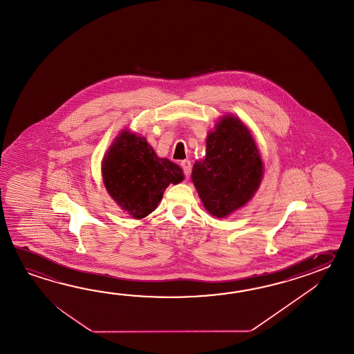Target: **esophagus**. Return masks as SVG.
<instances>
[{"mask_svg":"<svg viewBox=\"0 0 354 354\" xmlns=\"http://www.w3.org/2000/svg\"><path fill=\"white\" fill-rule=\"evenodd\" d=\"M180 167H182L185 174L189 176V174H191V162L187 160V159H186V160H182V162H180Z\"/></svg>","mask_w":354,"mask_h":354,"instance_id":"obj_1","label":"esophagus"}]
</instances>
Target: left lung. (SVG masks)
I'll list each match as a JSON object with an SVG mask.
<instances>
[{"mask_svg":"<svg viewBox=\"0 0 354 354\" xmlns=\"http://www.w3.org/2000/svg\"><path fill=\"white\" fill-rule=\"evenodd\" d=\"M205 209L226 218L243 207L263 178V162L249 129L236 116L224 115L206 138V154L192 174Z\"/></svg>","mask_w":354,"mask_h":354,"instance_id":"obj_1","label":"left lung"}]
</instances>
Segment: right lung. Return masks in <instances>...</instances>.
I'll return each instance as SVG.
<instances>
[{"label":"right lung","mask_w":354,"mask_h":354,"mask_svg":"<svg viewBox=\"0 0 354 354\" xmlns=\"http://www.w3.org/2000/svg\"><path fill=\"white\" fill-rule=\"evenodd\" d=\"M178 165L159 158L144 136L122 130L102 159V180L113 201L134 218L148 216L169 183L183 180Z\"/></svg>","instance_id":"1"}]
</instances>
